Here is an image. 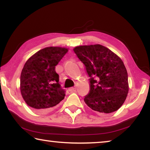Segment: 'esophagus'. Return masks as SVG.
Returning <instances> with one entry per match:
<instances>
[{
	"label": "esophagus",
	"instance_id": "esophagus-1",
	"mask_svg": "<svg viewBox=\"0 0 150 150\" xmlns=\"http://www.w3.org/2000/svg\"><path fill=\"white\" fill-rule=\"evenodd\" d=\"M75 89H76L75 87H71V88H69V91H71V92H73V91H75Z\"/></svg>",
	"mask_w": 150,
	"mask_h": 150
}]
</instances>
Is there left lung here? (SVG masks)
<instances>
[{"instance_id": "1", "label": "left lung", "mask_w": 150, "mask_h": 150, "mask_svg": "<svg viewBox=\"0 0 150 150\" xmlns=\"http://www.w3.org/2000/svg\"><path fill=\"white\" fill-rule=\"evenodd\" d=\"M73 51L90 77V91L85 96V103L101 114L118 110L129 89L128 73L122 60L100 44L80 45Z\"/></svg>"}]
</instances>
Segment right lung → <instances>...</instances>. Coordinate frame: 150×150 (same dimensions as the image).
Segmentation results:
<instances>
[{
	"mask_svg": "<svg viewBox=\"0 0 150 150\" xmlns=\"http://www.w3.org/2000/svg\"><path fill=\"white\" fill-rule=\"evenodd\" d=\"M68 49L47 47L30 57L20 75V92L28 105L38 112L52 110L65 96L55 66Z\"/></svg>",
	"mask_w": 150,
	"mask_h": 150,
	"instance_id": "add662e5",
	"label": "right lung"
}]
</instances>
